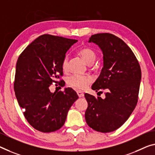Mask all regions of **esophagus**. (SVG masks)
<instances>
[{
    "label": "esophagus",
    "mask_w": 155,
    "mask_h": 155,
    "mask_svg": "<svg viewBox=\"0 0 155 155\" xmlns=\"http://www.w3.org/2000/svg\"><path fill=\"white\" fill-rule=\"evenodd\" d=\"M77 94H78V96L79 97H82L84 96V93L81 91H77Z\"/></svg>",
    "instance_id": "1"
}]
</instances>
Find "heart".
<instances>
[{
    "label": "heart",
    "instance_id": "1",
    "mask_svg": "<svg viewBox=\"0 0 155 155\" xmlns=\"http://www.w3.org/2000/svg\"><path fill=\"white\" fill-rule=\"evenodd\" d=\"M79 54L86 62L89 64V65L92 64L96 60V54L92 49L89 48H84L81 49L79 51ZM68 58L67 55H66L64 58L62 63H61V67H62V69L64 71L68 70ZM91 82L92 78L89 76L78 74L71 75L67 79V83L71 87L75 88V89L80 90L85 89Z\"/></svg>",
    "mask_w": 155,
    "mask_h": 155
}]
</instances>
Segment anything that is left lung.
<instances>
[{
    "instance_id": "8db88e82",
    "label": "left lung",
    "mask_w": 155,
    "mask_h": 155,
    "mask_svg": "<svg viewBox=\"0 0 155 155\" xmlns=\"http://www.w3.org/2000/svg\"><path fill=\"white\" fill-rule=\"evenodd\" d=\"M91 42L103 54V67L91 89L106 92L104 99L84 94L86 122L97 132H111L123 125L137 105L141 71L132 50L120 38L101 33L92 35Z\"/></svg>"
}]
</instances>
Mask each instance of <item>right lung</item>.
<instances>
[{
  "instance_id": "obj_1",
  "label": "right lung",
  "mask_w": 155,
  "mask_h": 155,
  "mask_svg": "<svg viewBox=\"0 0 155 155\" xmlns=\"http://www.w3.org/2000/svg\"><path fill=\"white\" fill-rule=\"evenodd\" d=\"M76 39L44 35L23 51L16 66L14 89L25 118L35 129L52 132L62 127L78 99L71 88L52 93L49 87L63 75L61 63ZM61 83H59V82ZM61 81L59 82L61 85Z\"/></svg>"
}]
</instances>
